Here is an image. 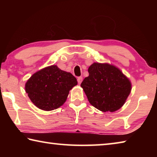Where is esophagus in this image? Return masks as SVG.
Returning <instances> with one entry per match:
<instances>
[{
    "instance_id": "1",
    "label": "esophagus",
    "mask_w": 157,
    "mask_h": 157,
    "mask_svg": "<svg viewBox=\"0 0 157 157\" xmlns=\"http://www.w3.org/2000/svg\"><path fill=\"white\" fill-rule=\"evenodd\" d=\"M82 80H83V78H82V77H79V78H78V82L79 84H80L82 83Z\"/></svg>"
}]
</instances>
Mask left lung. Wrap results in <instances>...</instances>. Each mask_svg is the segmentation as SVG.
<instances>
[{"label":"left lung","mask_w":157,"mask_h":157,"mask_svg":"<svg viewBox=\"0 0 157 157\" xmlns=\"http://www.w3.org/2000/svg\"><path fill=\"white\" fill-rule=\"evenodd\" d=\"M88 72L81 86L89 102L104 112L119 109L131 91L129 79L118 68L108 63H93Z\"/></svg>","instance_id":"left-lung-1"}]
</instances>
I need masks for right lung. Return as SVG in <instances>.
Returning a JSON list of instances; mask_svg holds the SVG:
<instances>
[{
  "label": "right lung",
  "mask_w": 157,
  "mask_h": 157,
  "mask_svg": "<svg viewBox=\"0 0 157 157\" xmlns=\"http://www.w3.org/2000/svg\"><path fill=\"white\" fill-rule=\"evenodd\" d=\"M77 84V79L72 74L53 65L33 74L26 82L25 88L36 107L51 111L66 102L69 91Z\"/></svg>",
  "instance_id": "add662e5"
}]
</instances>
